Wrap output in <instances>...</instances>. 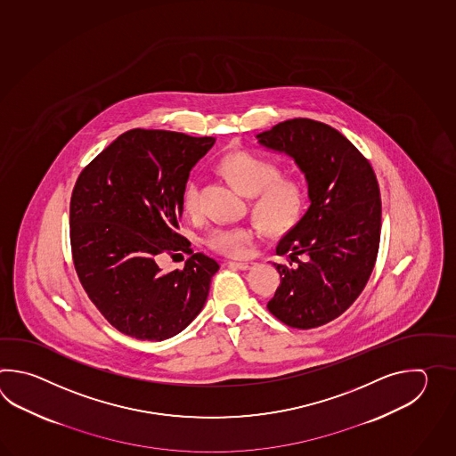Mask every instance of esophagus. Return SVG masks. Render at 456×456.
<instances>
[{
    "mask_svg": "<svg viewBox=\"0 0 456 456\" xmlns=\"http://www.w3.org/2000/svg\"><path fill=\"white\" fill-rule=\"evenodd\" d=\"M256 265V262L252 261H230L228 262V267L232 269H240V271H249Z\"/></svg>",
    "mask_w": 456,
    "mask_h": 456,
    "instance_id": "1",
    "label": "esophagus"
}]
</instances>
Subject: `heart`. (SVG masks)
Masks as SVG:
<instances>
[{
  "mask_svg": "<svg viewBox=\"0 0 456 456\" xmlns=\"http://www.w3.org/2000/svg\"><path fill=\"white\" fill-rule=\"evenodd\" d=\"M220 171L252 200V212L262 226L272 232H287L300 218L305 192L298 181L281 177L279 165L271 159L251 153L240 151L222 159ZM200 179L192 177L185 184L184 207L187 212L195 214L200 205ZM257 236L254 226H216L208 232L207 241L215 251L226 256H242L248 246Z\"/></svg>",
  "mask_w": 456,
  "mask_h": 456,
  "instance_id": "b5f03b06",
  "label": "heart"
}]
</instances>
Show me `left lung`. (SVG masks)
Segmentation results:
<instances>
[{"instance_id": "8db88e82", "label": "left lung", "mask_w": 456, "mask_h": 456, "mask_svg": "<svg viewBox=\"0 0 456 456\" xmlns=\"http://www.w3.org/2000/svg\"><path fill=\"white\" fill-rule=\"evenodd\" d=\"M289 156L305 175L310 207L275 252L281 285L267 308L290 328L336 320L357 300L377 261L381 228L379 183L369 161L336 128L311 118L285 120L256 135Z\"/></svg>"}]
</instances>
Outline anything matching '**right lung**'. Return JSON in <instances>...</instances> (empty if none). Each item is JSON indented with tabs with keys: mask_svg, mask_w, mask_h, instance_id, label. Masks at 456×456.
<instances>
[{
	"mask_svg": "<svg viewBox=\"0 0 456 456\" xmlns=\"http://www.w3.org/2000/svg\"><path fill=\"white\" fill-rule=\"evenodd\" d=\"M215 140L134 128L77 177L69 202L75 269L89 300L130 338L169 339L204 308L218 262L197 252L184 271L163 272L158 261L165 252H192L177 232L183 197Z\"/></svg>",
	"mask_w": 456,
	"mask_h": 456,
	"instance_id": "1",
	"label": "right lung"
}]
</instances>
